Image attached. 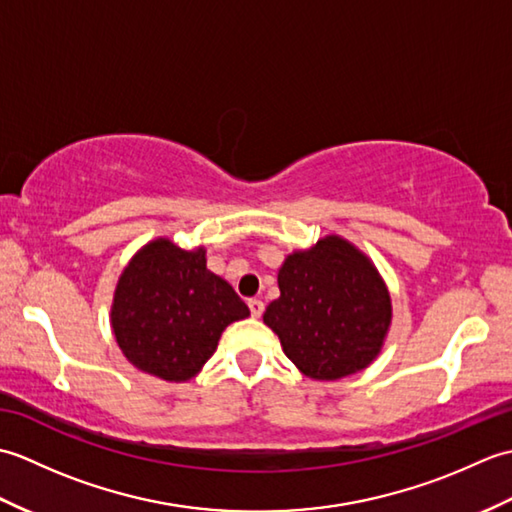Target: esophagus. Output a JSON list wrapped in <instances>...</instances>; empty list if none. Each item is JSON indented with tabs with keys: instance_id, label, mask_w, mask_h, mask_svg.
Instances as JSON below:
<instances>
[{
	"instance_id": "1",
	"label": "esophagus",
	"mask_w": 512,
	"mask_h": 512,
	"mask_svg": "<svg viewBox=\"0 0 512 512\" xmlns=\"http://www.w3.org/2000/svg\"><path fill=\"white\" fill-rule=\"evenodd\" d=\"M248 308H250V314H253L255 319L262 317L264 312V301L262 299H248Z\"/></svg>"
}]
</instances>
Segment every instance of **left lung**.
Listing matches in <instances>:
<instances>
[{
  "label": "left lung",
  "instance_id": "left-lung-1",
  "mask_svg": "<svg viewBox=\"0 0 512 512\" xmlns=\"http://www.w3.org/2000/svg\"><path fill=\"white\" fill-rule=\"evenodd\" d=\"M279 299L264 312L284 354L301 374L339 380L380 354L391 325V297L365 253L339 235L295 250L281 264Z\"/></svg>",
  "mask_w": 512,
  "mask_h": 512
}]
</instances>
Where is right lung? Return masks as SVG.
Here are the masks:
<instances>
[{
	"instance_id": "add662e5",
	"label": "right lung",
	"mask_w": 512,
	"mask_h": 512,
	"mask_svg": "<svg viewBox=\"0 0 512 512\" xmlns=\"http://www.w3.org/2000/svg\"><path fill=\"white\" fill-rule=\"evenodd\" d=\"M233 286L206 268V250H184L167 237L129 259L112 301V330L140 372L184 383L217 350L226 325L248 317Z\"/></svg>"
}]
</instances>
